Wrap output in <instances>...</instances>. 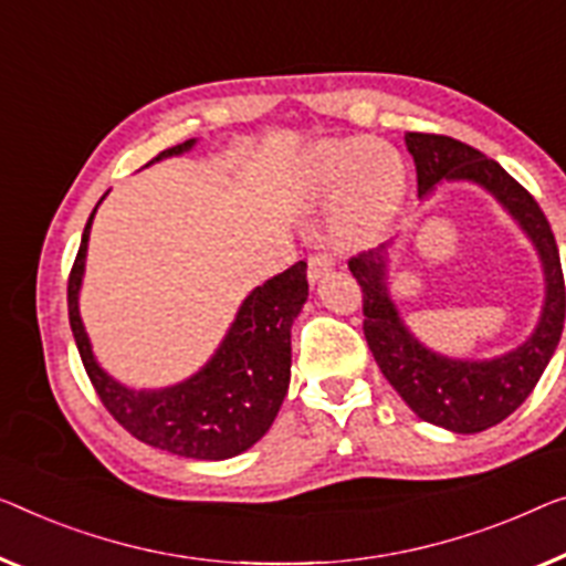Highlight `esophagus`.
<instances>
[{
	"instance_id": "1",
	"label": "esophagus",
	"mask_w": 566,
	"mask_h": 566,
	"mask_svg": "<svg viewBox=\"0 0 566 566\" xmlns=\"http://www.w3.org/2000/svg\"><path fill=\"white\" fill-rule=\"evenodd\" d=\"M335 266V259L331 254H315L307 261V276L310 282H319L323 276Z\"/></svg>"
}]
</instances>
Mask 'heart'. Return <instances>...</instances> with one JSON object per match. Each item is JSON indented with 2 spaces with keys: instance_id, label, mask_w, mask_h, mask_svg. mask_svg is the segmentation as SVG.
<instances>
[{
  "instance_id": "heart-1",
  "label": "heart",
  "mask_w": 566,
  "mask_h": 566,
  "mask_svg": "<svg viewBox=\"0 0 566 566\" xmlns=\"http://www.w3.org/2000/svg\"><path fill=\"white\" fill-rule=\"evenodd\" d=\"M307 190L315 198L337 196V235L368 243L386 229L403 192V165L381 139H327L305 155Z\"/></svg>"
}]
</instances>
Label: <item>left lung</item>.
Listing matches in <instances>:
<instances>
[{
	"label": "left lung",
	"instance_id": "1",
	"mask_svg": "<svg viewBox=\"0 0 566 566\" xmlns=\"http://www.w3.org/2000/svg\"><path fill=\"white\" fill-rule=\"evenodd\" d=\"M407 149L417 165L419 198L440 182L468 180L485 188L534 243L544 266L546 297L536 331L518 348L491 360H460L421 345L391 302L389 249L360 251L348 261L364 292V333L378 368L419 419L450 432L475 434L499 424L528 399L549 366L564 331L566 292L552 226L534 196L483 151L442 134L409 132Z\"/></svg>",
	"mask_w": 566,
	"mask_h": 566
}]
</instances>
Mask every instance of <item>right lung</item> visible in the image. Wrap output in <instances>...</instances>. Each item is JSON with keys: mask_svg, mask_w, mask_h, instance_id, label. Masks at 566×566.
Listing matches in <instances>:
<instances>
[{"mask_svg": "<svg viewBox=\"0 0 566 566\" xmlns=\"http://www.w3.org/2000/svg\"><path fill=\"white\" fill-rule=\"evenodd\" d=\"M192 147L196 139H188L159 151L151 163L182 155ZM94 213L83 229L78 256L67 276V317L83 368L108 415L132 437L180 458L229 460L249 450L269 432L290 386V331L307 300V264L297 261L256 286L243 300L213 358L196 376L167 389L137 391L96 364L86 327L81 323L78 292Z\"/></svg>", "mask_w": 566, "mask_h": 566, "instance_id": "1", "label": "right lung"}]
</instances>
